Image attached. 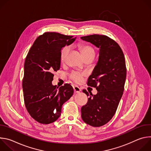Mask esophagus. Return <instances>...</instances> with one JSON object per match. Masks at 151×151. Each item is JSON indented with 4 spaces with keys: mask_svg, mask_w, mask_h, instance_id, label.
<instances>
[{
    "mask_svg": "<svg viewBox=\"0 0 151 151\" xmlns=\"http://www.w3.org/2000/svg\"><path fill=\"white\" fill-rule=\"evenodd\" d=\"M73 90H74L75 93H79V92L81 91V90L80 89V88L78 87V86H76V85L73 86Z\"/></svg>",
    "mask_w": 151,
    "mask_h": 151,
    "instance_id": "1",
    "label": "esophagus"
}]
</instances>
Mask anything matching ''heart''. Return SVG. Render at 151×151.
Wrapping results in <instances>:
<instances>
[{
  "label": "heart",
  "instance_id": "heart-1",
  "mask_svg": "<svg viewBox=\"0 0 151 151\" xmlns=\"http://www.w3.org/2000/svg\"><path fill=\"white\" fill-rule=\"evenodd\" d=\"M79 49L84 59L87 57H92V56L94 57L95 55V51L94 48L90 45H87V44L81 45L79 47ZM70 48L69 46H65L62 48L60 54V59L61 62H63L66 60L68 54L70 52ZM83 74L79 72H72V74L70 75V78L73 81H74L75 82H77V83H79L82 82L83 79Z\"/></svg>",
  "mask_w": 151,
  "mask_h": 151
}]
</instances>
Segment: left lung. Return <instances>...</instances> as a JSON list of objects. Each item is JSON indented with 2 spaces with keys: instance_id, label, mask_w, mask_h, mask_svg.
I'll return each instance as SVG.
<instances>
[{
  "instance_id": "left-lung-1",
  "label": "left lung",
  "mask_w": 151,
  "mask_h": 151,
  "mask_svg": "<svg viewBox=\"0 0 151 151\" xmlns=\"http://www.w3.org/2000/svg\"><path fill=\"white\" fill-rule=\"evenodd\" d=\"M81 38L100 50L97 65L87 82L88 86L96 88L98 92L93 95L83 90L90 97L82 107L81 116L86 124L100 127L112 118L123 94L127 72L125 57L118 43L108 36L93 35Z\"/></svg>"
}]
</instances>
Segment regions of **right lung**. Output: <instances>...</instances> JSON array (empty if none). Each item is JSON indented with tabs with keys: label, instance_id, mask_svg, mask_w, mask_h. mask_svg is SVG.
<instances>
[{
	"label": "right lung",
	"instance_id": "right-lung-1",
	"mask_svg": "<svg viewBox=\"0 0 151 151\" xmlns=\"http://www.w3.org/2000/svg\"><path fill=\"white\" fill-rule=\"evenodd\" d=\"M73 37L45 32L37 37L26 56L23 79L24 104L30 115L40 124L55 121L62 105L73 94L70 84L59 88L52 84L54 72L60 69V51L75 41Z\"/></svg>",
	"mask_w": 151,
	"mask_h": 151
}]
</instances>
